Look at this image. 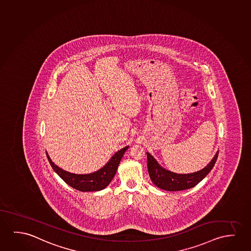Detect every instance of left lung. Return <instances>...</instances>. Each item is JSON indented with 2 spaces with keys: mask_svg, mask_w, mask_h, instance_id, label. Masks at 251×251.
Listing matches in <instances>:
<instances>
[{
  "mask_svg": "<svg viewBox=\"0 0 251 251\" xmlns=\"http://www.w3.org/2000/svg\"><path fill=\"white\" fill-rule=\"evenodd\" d=\"M218 155V151L212 158L211 162L200 171L192 174L179 175L165 169L150 153H147L148 171L151 180L160 189L170 192L190 189L198 185L211 172L217 161Z\"/></svg>",
  "mask_w": 251,
  "mask_h": 251,
  "instance_id": "1",
  "label": "left lung"
}]
</instances>
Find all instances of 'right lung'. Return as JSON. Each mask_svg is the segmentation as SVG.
<instances>
[{
  "label": "right lung",
  "mask_w": 251,
  "mask_h": 251,
  "mask_svg": "<svg viewBox=\"0 0 251 251\" xmlns=\"http://www.w3.org/2000/svg\"><path fill=\"white\" fill-rule=\"evenodd\" d=\"M127 149L128 146L117 151L104 167H102L98 171L88 175H76L65 171L51 161L48 153L47 156L52 169L66 184L81 192H96L104 189L111 182L116 175L121 160Z\"/></svg>",
  "instance_id": "obj_1"
}]
</instances>
